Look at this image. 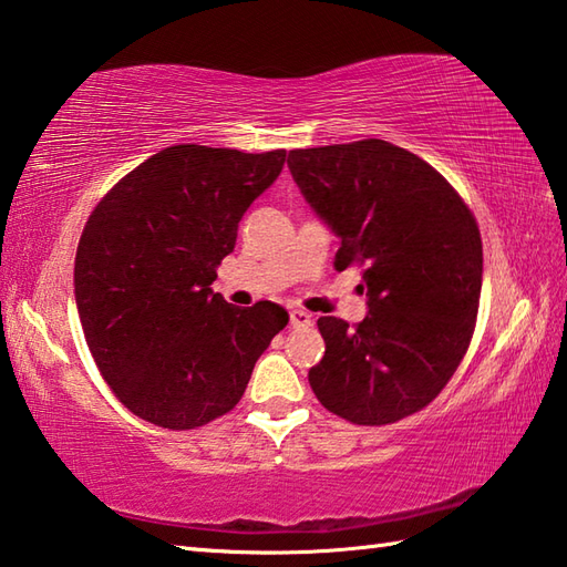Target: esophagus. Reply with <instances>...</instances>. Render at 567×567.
Returning <instances> with one entry per match:
<instances>
[{"mask_svg":"<svg viewBox=\"0 0 567 567\" xmlns=\"http://www.w3.org/2000/svg\"><path fill=\"white\" fill-rule=\"evenodd\" d=\"M288 318H291V327H310V322H312V318L306 310H291L288 312Z\"/></svg>","mask_w":567,"mask_h":567,"instance_id":"obj_1","label":"esophagus"}]
</instances>
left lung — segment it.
I'll list each match as a JSON object with an SVG mask.
<instances>
[{
    "instance_id": "obj_1",
    "label": "left lung",
    "mask_w": 567,
    "mask_h": 567,
    "mask_svg": "<svg viewBox=\"0 0 567 567\" xmlns=\"http://www.w3.org/2000/svg\"><path fill=\"white\" fill-rule=\"evenodd\" d=\"M312 210L337 233L334 269L359 267L369 316L320 318L324 357L312 393L351 424L381 426L442 393L468 351L483 286L471 208L405 147L369 141L288 153Z\"/></svg>"
}]
</instances>
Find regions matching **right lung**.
<instances>
[{
	"mask_svg": "<svg viewBox=\"0 0 567 567\" xmlns=\"http://www.w3.org/2000/svg\"><path fill=\"white\" fill-rule=\"evenodd\" d=\"M286 150L172 145L99 200L74 257L86 347L135 417L196 430L240 402L288 312L213 293L237 223L279 177Z\"/></svg>",
	"mask_w": 567,
	"mask_h": 567,
	"instance_id": "right-lung-1",
	"label": "right lung"
}]
</instances>
